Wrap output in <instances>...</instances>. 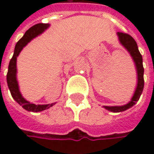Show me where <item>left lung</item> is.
Instances as JSON below:
<instances>
[{
  "mask_svg": "<svg viewBox=\"0 0 154 154\" xmlns=\"http://www.w3.org/2000/svg\"><path fill=\"white\" fill-rule=\"evenodd\" d=\"M120 43L122 44V45L125 47L130 53V55L132 56L135 63H136V67H137V86L136 89V92L131 99V101L123 106H105V109L109 110V111H113V112H120L123 110H126L129 108H131L133 105L136 104V103L137 102L143 93V85H144V80H143V58L142 55L140 53L138 50V47L137 45V42L135 41V39L128 34L127 33H122V32H119L118 33Z\"/></svg>",
  "mask_w": 154,
  "mask_h": 154,
  "instance_id": "1",
  "label": "left lung"
}]
</instances>
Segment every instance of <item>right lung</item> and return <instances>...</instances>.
Instances as JSON below:
<instances>
[{"label":"right lung","mask_w":154,"mask_h":154,"mask_svg":"<svg viewBox=\"0 0 154 154\" xmlns=\"http://www.w3.org/2000/svg\"><path fill=\"white\" fill-rule=\"evenodd\" d=\"M49 26L48 24H44V23H39L36 24L33 26H31L23 35V37L21 39H19V41L16 44L15 50H14V54L10 61L9 64V68H8V73H7V83H8V86L9 89L11 91V94L13 97V99L16 102L21 105L25 109L28 110V111H33V112H38V111H42L45 110L46 109H49L50 107L53 106L55 103H51V104H44V105H35L34 103H30L29 102L26 101L18 89V85H17V81L16 78V73H17V67H16V63H17V57L19 54V52L21 51V50L23 49V47H25L27 43H29L33 38H35V36H37L38 35H40L41 33H43L47 27Z\"/></svg>","instance_id":"obj_1"}]
</instances>
